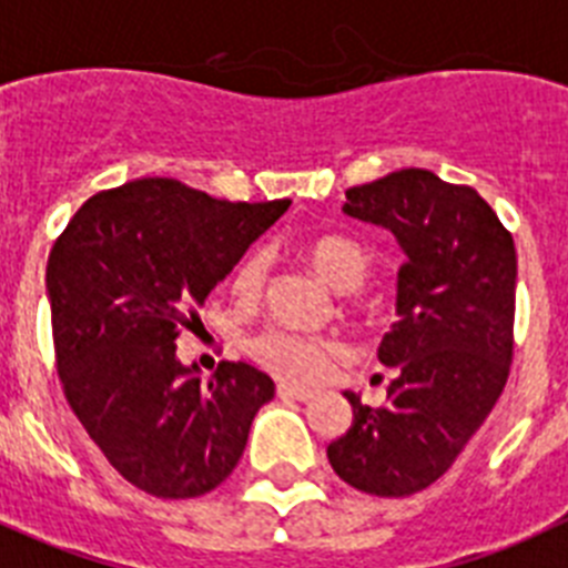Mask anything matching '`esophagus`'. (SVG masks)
Segmentation results:
<instances>
[{
  "label": "esophagus",
  "mask_w": 568,
  "mask_h": 568,
  "mask_svg": "<svg viewBox=\"0 0 568 568\" xmlns=\"http://www.w3.org/2000/svg\"><path fill=\"white\" fill-rule=\"evenodd\" d=\"M276 393L283 395V398H294V402H308V398H314L312 389L297 387V384H280V387H276Z\"/></svg>",
  "instance_id": "1"
}]
</instances>
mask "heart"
Segmentation results:
<instances>
[{
	"label": "heart",
	"instance_id": "1",
	"mask_svg": "<svg viewBox=\"0 0 568 568\" xmlns=\"http://www.w3.org/2000/svg\"><path fill=\"white\" fill-rule=\"evenodd\" d=\"M303 256L314 268V274L326 280L335 292H357L366 283L373 256L364 245L343 233H323L303 245ZM268 274V256L262 251H251L242 256L231 276L233 294L242 300L260 297L262 285ZM254 355L262 366H268L285 381L297 384H317L328 373L335 357L343 355V343L335 337L294 335V332H280L271 328L254 341Z\"/></svg>",
	"mask_w": 568,
	"mask_h": 568
}]
</instances>
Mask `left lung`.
<instances>
[{
    "mask_svg": "<svg viewBox=\"0 0 568 568\" xmlns=\"http://www.w3.org/2000/svg\"><path fill=\"white\" fill-rule=\"evenodd\" d=\"M343 213L387 227L404 251L395 314L378 361L393 366L384 407L352 404L326 447L335 474L375 497H407L445 474L508 381L517 251L474 187L398 170L346 190Z\"/></svg>",
    "mask_w": 568,
    "mask_h": 568,
    "instance_id": "left-lung-1",
    "label": "left lung"
}]
</instances>
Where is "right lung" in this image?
<instances>
[{
    "label": "right lung",
    "instance_id": "obj_1",
    "mask_svg": "<svg viewBox=\"0 0 568 568\" xmlns=\"http://www.w3.org/2000/svg\"><path fill=\"white\" fill-rule=\"evenodd\" d=\"M288 204L141 179L92 195L51 247L45 294L65 398L109 465L152 497L225 483L274 398V381L242 361L202 381L175 337Z\"/></svg>",
    "mask_w": 568,
    "mask_h": 568
}]
</instances>
